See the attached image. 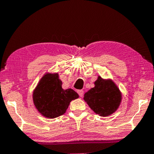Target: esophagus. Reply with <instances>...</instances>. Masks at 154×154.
<instances>
[{
  "instance_id": "obj_1",
  "label": "esophagus",
  "mask_w": 154,
  "mask_h": 154,
  "mask_svg": "<svg viewBox=\"0 0 154 154\" xmlns=\"http://www.w3.org/2000/svg\"><path fill=\"white\" fill-rule=\"evenodd\" d=\"M77 93H78L79 96L82 97L83 95H84V91L82 90H79V91H77Z\"/></svg>"
}]
</instances>
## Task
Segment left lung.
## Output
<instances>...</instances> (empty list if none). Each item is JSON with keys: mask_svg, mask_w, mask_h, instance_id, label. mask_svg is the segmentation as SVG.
I'll use <instances>...</instances> for the list:
<instances>
[{"mask_svg": "<svg viewBox=\"0 0 154 154\" xmlns=\"http://www.w3.org/2000/svg\"><path fill=\"white\" fill-rule=\"evenodd\" d=\"M95 86L84 94L85 101L96 114L108 116L119 109L122 94L116 83L111 79L98 76Z\"/></svg>", "mask_w": 154, "mask_h": 154, "instance_id": "left-lung-1", "label": "left lung"}]
</instances>
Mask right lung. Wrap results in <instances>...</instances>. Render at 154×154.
<instances>
[{"mask_svg":"<svg viewBox=\"0 0 154 154\" xmlns=\"http://www.w3.org/2000/svg\"><path fill=\"white\" fill-rule=\"evenodd\" d=\"M78 98L79 95L72 88L63 89L62 81L56 72H46L32 93L35 107L41 115L48 119L63 115L70 102Z\"/></svg>","mask_w":154,"mask_h":154,"instance_id":"obj_1","label":"right lung"}]
</instances>
